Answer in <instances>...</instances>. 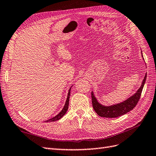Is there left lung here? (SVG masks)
<instances>
[{"mask_svg": "<svg viewBox=\"0 0 156 156\" xmlns=\"http://www.w3.org/2000/svg\"><path fill=\"white\" fill-rule=\"evenodd\" d=\"M142 55L143 58L142 52ZM146 77L147 75L146 74L145 77L144 78V80L142 82L141 86H140L138 90L136 91V93H134L132 96L129 97L128 99L124 101L123 102L113 105L105 106L99 103L92 91V93H91V98H92V105L94 111L97 112L98 116L105 118L119 117L130 112L136 107L138 102L139 101L144 84H145Z\"/></svg>", "mask_w": 156, "mask_h": 156, "instance_id": "left-lung-1", "label": "left lung"}]
</instances>
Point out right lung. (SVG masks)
Here are the masks:
<instances>
[{
	"label": "right lung",
	"mask_w": 156,
	"mask_h": 156,
	"mask_svg": "<svg viewBox=\"0 0 156 156\" xmlns=\"http://www.w3.org/2000/svg\"><path fill=\"white\" fill-rule=\"evenodd\" d=\"M72 87V86H71ZM71 88L69 90V92H68L67 94V100L66 101V103L65 105H64V107L63 108V109L62 110V111H61L58 115H57L51 118V119H49L45 120V122H54V121H57L59 120L60 119H62V118L65 115V114L67 112V109L68 107H69V97H70V94H71Z\"/></svg>",
	"instance_id": "obj_1"
}]
</instances>
